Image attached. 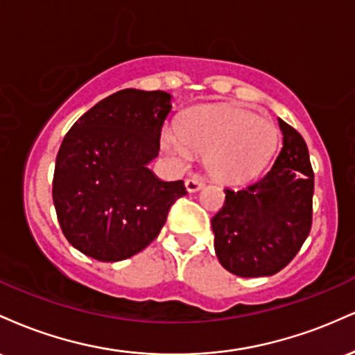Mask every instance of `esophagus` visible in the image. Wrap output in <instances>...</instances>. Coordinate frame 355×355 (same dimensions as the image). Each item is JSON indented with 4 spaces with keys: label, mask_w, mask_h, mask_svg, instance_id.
<instances>
[{
    "label": "esophagus",
    "mask_w": 355,
    "mask_h": 355,
    "mask_svg": "<svg viewBox=\"0 0 355 355\" xmlns=\"http://www.w3.org/2000/svg\"><path fill=\"white\" fill-rule=\"evenodd\" d=\"M203 185H205V183H203L202 178H198V177H191V178H187V180H185V187H187V190L190 191V193H193V191H198Z\"/></svg>",
    "instance_id": "esophagus-1"
}]
</instances>
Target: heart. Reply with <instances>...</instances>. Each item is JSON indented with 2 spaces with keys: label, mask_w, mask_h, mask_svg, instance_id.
Here are the masks:
<instances>
[{
  "label": "heart",
  "mask_w": 355,
  "mask_h": 355,
  "mask_svg": "<svg viewBox=\"0 0 355 355\" xmlns=\"http://www.w3.org/2000/svg\"><path fill=\"white\" fill-rule=\"evenodd\" d=\"M164 145L178 158L190 150L207 153V168L218 182H243L267 164L275 146V128L247 110L203 105L187 112L178 130L165 128Z\"/></svg>",
  "instance_id": "obj_1"
}]
</instances>
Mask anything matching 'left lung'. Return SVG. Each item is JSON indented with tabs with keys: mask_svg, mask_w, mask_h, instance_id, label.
Wrapping results in <instances>:
<instances>
[{
	"mask_svg": "<svg viewBox=\"0 0 355 355\" xmlns=\"http://www.w3.org/2000/svg\"><path fill=\"white\" fill-rule=\"evenodd\" d=\"M284 145L274 165L245 189H225L211 218L215 254L239 277H268L297 255L312 227L313 170L305 140L279 120Z\"/></svg>",
	"mask_w": 355,
	"mask_h": 355,
	"instance_id": "left-lung-1",
	"label": "left lung"
}]
</instances>
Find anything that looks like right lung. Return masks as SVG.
I'll use <instances>...</instances> for the list:
<instances>
[{"label": "right lung", "instance_id": "obj_1", "mask_svg": "<svg viewBox=\"0 0 355 355\" xmlns=\"http://www.w3.org/2000/svg\"><path fill=\"white\" fill-rule=\"evenodd\" d=\"M168 93L126 88L98 101L63 138L53 177L61 232L81 254L118 262L148 247L187 195L148 168L172 105Z\"/></svg>", "mask_w": 355, "mask_h": 355}]
</instances>
